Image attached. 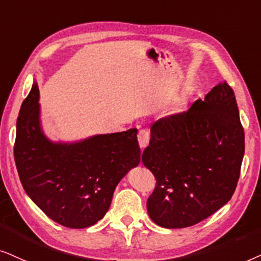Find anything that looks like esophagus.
Masks as SVG:
<instances>
[{"instance_id":"1","label":"esophagus","mask_w":261,"mask_h":261,"mask_svg":"<svg viewBox=\"0 0 261 261\" xmlns=\"http://www.w3.org/2000/svg\"><path fill=\"white\" fill-rule=\"evenodd\" d=\"M138 143H140V147L143 149L149 144V140H150V135H149L148 130H140V133L137 135Z\"/></svg>"}]
</instances>
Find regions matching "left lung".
<instances>
[{
  "label": "left lung",
  "instance_id": "8db88e82",
  "mask_svg": "<svg viewBox=\"0 0 261 261\" xmlns=\"http://www.w3.org/2000/svg\"><path fill=\"white\" fill-rule=\"evenodd\" d=\"M245 154V133L227 82L185 112L151 125L142 162L156 179L149 217L176 229L199 223L230 199Z\"/></svg>",
  "mask_w": 261,
  "mask_h": 261
}]
</instances>
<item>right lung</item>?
I'll return each instance as SVG.
<instances>
[{"instance_id":"right-lung-1","label":"right lung","mask_w":261,"mask_h":261,"mask_svg":"<svg viewBox=\"0 0 261 261\" xmlns=\"http://www.w3.org/2000/svg\"><path fill=\"white\" fill-rule=\"evenodd\" d=\"M14 158L27 196L51 220L83 229L110 209L121 179L141 161L137 128L54 142L41 127L38 83L23 100L16 121Z\"/></svg>"}]
</instances>
